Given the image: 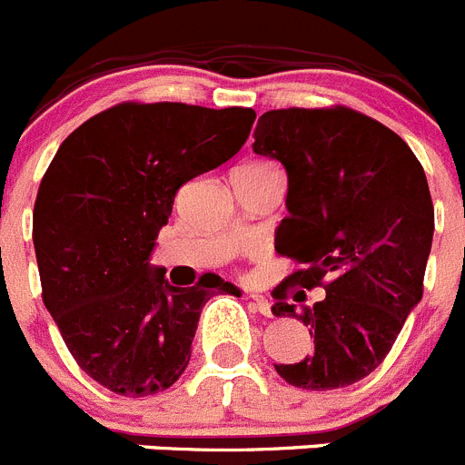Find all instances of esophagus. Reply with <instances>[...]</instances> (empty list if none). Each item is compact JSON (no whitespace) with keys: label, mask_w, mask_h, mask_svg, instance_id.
<instances>
[{"label":"esophagus","mask_w":465,"mask_h":465,"mask_svg":"<svg viewBox=\"0 0 465 465\" xmlns=\"http://www.w3.org/2000/svg\"><path fill=\"white\" fill-rule=\"evenodd\" d=\"M249 300L253 302V304H255V309L261 311L262 316L272 318V304H270V302L265 300V297H262V295H255V292H249Z\"/></svg>","instance_id":"esophagus-1"}]
</instances>
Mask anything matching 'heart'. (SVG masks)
I'll use <instances>...</instances> for the list:
<instances>
[{
	"instance_id": "obj_1",
	"label": "heart",
	"mask_w": 465,
	"mask_h": 465,
	"mask_svg": "<svg viewBox=\"0 0 465 465\" xmlns=\"http://www.w3.org/2000/svg\"><path fill=\"white\" fill-rule=\"evenodd\" d=\"M251 165H265V163H251Z\"/></svg>"
}]
</instances>
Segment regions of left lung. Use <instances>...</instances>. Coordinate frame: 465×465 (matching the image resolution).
Wrapping results in <instances>:
<instances>
[{"instance_id": "left-lung-1", "label": "left lung", "mask_w": 465, "mask_h": 465, "mask_svg": "<svg viewBox=\"0 0 465 465\" xmlns=\"http://www.w3.org/2000/svg\"><path fill=\"white\" fill-rule=\"evenodd\" d=\"M253 138L255 154L288 174L276 251L304 262L274 291L272 313L300 318L313 336L311 355L274 369L302 390L348 387L378 369L424 292L433 240L427 174L394 131L343 105L270 110ZM285 284H322L326 300L297 314Z\"/></svg>"}]
</instances>
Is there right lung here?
I'll return each instance as SVG.
<instances>
[{
  "label": "right lung",
  "mask_w": 465,
  "mask_h": 465,
  "mask_svg": "<svg viewBox=\"0 0 465 465\" xmlns=\"http://www.w3.org/2000/svg\"><path fill=\"white\" fill-rule=\"evenodd\" d=\"M251 108L119 104L59 144L34 204L44 304L78 366L122 397L184 373L200 311L240 292L216 274L174 288L149 265L182 184L237 154Z\"/></svg>",
  "instance_id": "add662e5"
}]
</instances>
